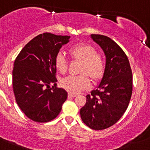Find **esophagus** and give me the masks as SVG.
I'll return each instance as SVG.
<instances>
[{"mask_svg":"<svg viewBox=\"0 0 150 150\" xmlns=\"http://www.w3.org/2000/svg\"><path fill=\"white\" fill-rule=\"evenodd\" d=\"M75 97H76L75 94L69 93V98H75Z\"/></svg>","mask_w":150,"mask_h":150,"instance_id":"34e87169","label":"esophagus"}]
</instances>
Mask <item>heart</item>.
I'll return each mask as SVG.
<instances>
[{"mask_svg": "<svg viewBox=\"0 0 150 150\" xmlns=\"http://www.w3.org/2000/svg\"><path fill=\"white\" fill-rule=\"evenodd\" d=\"M73 59L81 61L78 76H69L61 81V85L71 93L76 94L90 86L89 76L93 79H99L104 74L105 60L95 47L90 45L79 44L73 46L69 50ZM55 67L61 73H66L68 69V61L63 52L59 51L54 59Z\"/></svg>", "mask_w": 150, "mask_h": 150, "instance_id": "b5f03b06", "label": "heart"}]
</instances>
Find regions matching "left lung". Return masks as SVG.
<instances>
[{"instance_id": "8db88e82", "label": "left lung", "mask_w": 150, "mask_h": 150, "mask_svg": "<svg viewBox=\"0 0 150 150\" xmlns=\"http://www.w3.org/2000/svg\"><path fill=\"white\" fill-rule=\"evenodd\" d=\"M91 37L105 52V69L100 85L86 95L80 115L90 129L103 130L115 124L127 109L133 90L132 71L128 57L115 41L101 35Z\"/></svg>"}]
</instances>
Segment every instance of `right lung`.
<instances>
[{
  "mask_svg": "<svg viewBox=\"0 0 150 150\" xmlns=\"http://www.w3.org/2000/svg\"><path fill=\"white\" fill-rule=\"evenodd\" d=\"M69 36L43 33L30 40L14 61L13 90L18 107L29 119L45 123L56 118L68 93L55 82L54 59ZM51 83L54 86L50 88Z\"/></svg>",
  "mask_w": 150,
  "mask_h": 150,
  "instance_id": "1",
  "label": "right lung"
}]
</instances>
